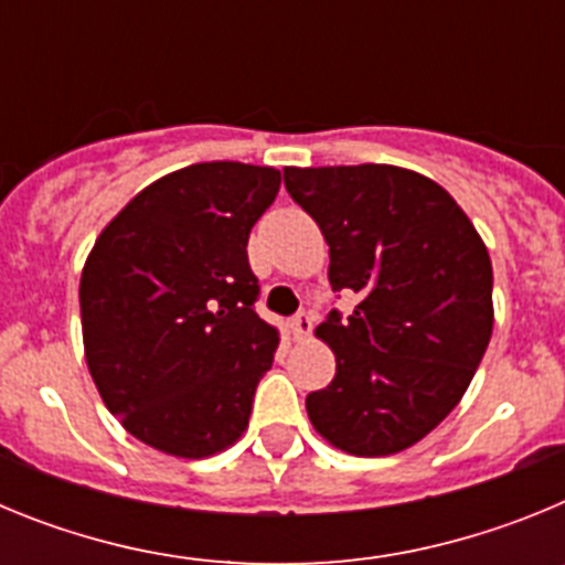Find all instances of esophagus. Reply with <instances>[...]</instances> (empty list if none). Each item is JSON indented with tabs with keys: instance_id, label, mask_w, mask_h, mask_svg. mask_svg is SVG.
Returning a JSON list of instances; mask_svg holds the SVG:
<instances>
[{
	"instance_id": "esophagus-1",
	"label": "esophagus",
	"mask_w": 565,
	"mask_h": 565,
	"mask_svg": "<svg viewBox=\"0 0 565 565\" xmlns=\"http://www.w3.org/2000/svg\"><path fill=\"white\" fill-rule=\"evenodd\" d=\"M313 331V319L311 313H297V317L291 319V333L294 339H308Z\"/></svg>"
}]
</instances>
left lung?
I'll return each mask as SVG.
<instances>
[{
	"label": "left lung",
	"instance_id": "8db88e82",
	"mask_svg": "<svg viewBox=\"0 0 565 565\" xmlns=\"http://www.w3.org/2000/svg\"><path fill=\"white\" fill-rule=\"evenodd\" d=\"M286 189L331 248L333 308L317 337L337 376L308 393V418L351 456H393L461 402L492 337V263L436 181L387 163L282 169Z\"/></svg>",
	"mask_w": 565,
	"mask_h": 565
}]
</instances>
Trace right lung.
<instances>
[{"label":"right lung","mask_w":565,"mask_h":565,"mask_svg":"<svg viewBox=\"0 0 565 565\" xmlns=\"http://www.w3.org/2000/svg\"><path fill=\"white\" fill-rule=\"evenodd\" d=\"M279 172L192 163L138 192L82 271V333L104 404L138 441L206 458L243 436L279 337L254 302L248 234Z\"/></svg>","instance_id":"add662e5"}]
</instances>
